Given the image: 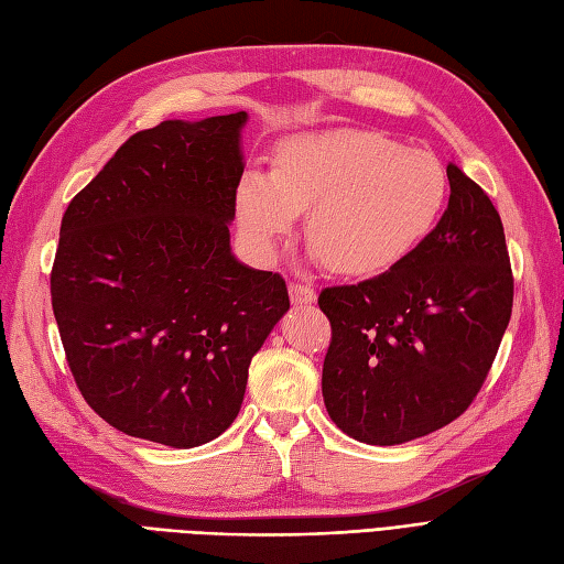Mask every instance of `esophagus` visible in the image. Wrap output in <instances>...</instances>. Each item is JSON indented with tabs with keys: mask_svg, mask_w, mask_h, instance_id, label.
<instances>
[{
	"mask_svg": "<svg viewBox=\"0 0 564 564\" xmlns=\"http://www.w3.org/2000/svg\"><path fill=\"white\" fill-rule=\"evenodd\" d=\"M290 296H292V304H296V306H306V304L316 302V292L304 282H292L290 284Z\"/></svg>",
	"mask_w": 564,
	"mask_h": 564,
	"instance_id": "esophagus-1",
	"label": "esophagus"
}]
</instances>
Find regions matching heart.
I'll return each mask as SVG.
<instances>
[{
  "label": "heart",
  "mask_w": 564,
  "mask_h": 564,
  "mask_svg": "<svg viewBox=\"0 0 564 564\" xmlns=\"http://www.w3.org/2000/svg\"><path fill=\"white\" fill-rule=\"evenodd\" d=\"M448 195L440 159L383 132L333 128L284 140L274 171L250 169L236 193L246 239L272 256L308 209L306 241L325 268L373 274L427 236Z\"/></svg>",
  "instance_id": "heart-1"
}]
</instances>
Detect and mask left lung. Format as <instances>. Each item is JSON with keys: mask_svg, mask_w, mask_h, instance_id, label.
<instances>
[{"mask_svg": "<svg viewBox=\"0 0 564 564\" xmlns=\"http://www.w3.org/2000/svg\"><path fill=\"white\" fill-rule=\"evenodd\" d=\"M436 227L377 278L325 286L323 400L347 436L373 446L454 422L480 393L514 304L505 227L456 164Z\"/></svg>", "mask_w": 564, "mask_h": 564, "instance_id": "8db88e82", "label": "left lung"}]
</instances>
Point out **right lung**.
I'll use <instances>...</instances> for the list:
<instances>
[{"label":"right lung","mask_w":564,"mask_h":564,"mask_svg":"<svg viewBox=\"0 0 564 564\" xmlns=\"http://www.w3.org/2000/svg\"><path fill=\"white\" fill-rule=\"evenodd\" d=\"M246 112L164 120L74 195L50 296L86 403L137 440L191 448L236 420L286 308L280 272L231 256Z\"/></svg>","instance_id":"1"}]
</instances>
